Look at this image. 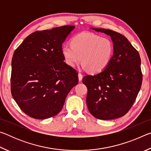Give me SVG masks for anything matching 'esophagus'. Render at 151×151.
<instances>
[{
  "mask_svg": "<svg viewBox=\"0 0 151 151\" xmlns=\"http://www.w3.org/2000/svg\"><path fill=\"white\" fill-rule=\"evenodd\" d=\"M82 79H83V75L81 73H78V80L79 81H81Z\"/></svg>",
  "mask_w": 151,
  "mask_h": 151,
  "instance_id": "1",
  "label": "esophagus"
}]
</instances>
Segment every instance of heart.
I'll use <instances>...</instances> for the list:
<instances>
[{
	"label": "heart",
	"mask_w": 151,
	"mask_h": 151,
	"mask_svg": "<svg viewBox=\"0 0 151 151\" xmlns=\"http://www.w3.org/2000/svg\"><path fill=\"white\" fill-rule=\"evenodd\" d=\"M71 44L65 45L62 48L66 63L75 67L82 60L83 68L92 73L105 69L113 55L111 40L93 33H80L72 39Z\"/></svg>",
	"instance_id": "1"
}]
</instances>
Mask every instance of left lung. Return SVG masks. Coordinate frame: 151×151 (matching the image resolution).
I'll list each match as a JSON object with an SVG mask.
<instances>
[{
    "label": "left lung",
    "mask_w": 151,
    "mask_h": 151,
    "mask_svg": "<svg viewBox=\"0 0 151 151\" xmlns=\"http://www.w3.org/2000/svg\"><path fill=\"white\" fill-rule=\"evenodd\" d=\"M92 29L111 37L114 52L105 69L83 77V83L88 89L86 104L89 112L96 119L119 118L131 108L141 87L140 55L120 33L104 29Z\"/></svg>",
    "instance_id": "8db88e82"
}]
</instances>
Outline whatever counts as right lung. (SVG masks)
Wrapping results in <instances>:
<instances>
[{
    "label": "right lung",
    "mask_w": 151,
    "mask_h": 151,
    "mask_svg": "<svg viewBox=\"0 0 151 151\" xmlns=\"http://www.w3.org/2000/svg\"><path fill=\"white\" fill-rule=\"evenodd\" d=\"M75 27L32 33L12 58L11 93L20 109L37 119L54 116L78 83V73L64 62L62 45Z\"/></svg>",
    "instance_id": "1"
}]
</instances>
